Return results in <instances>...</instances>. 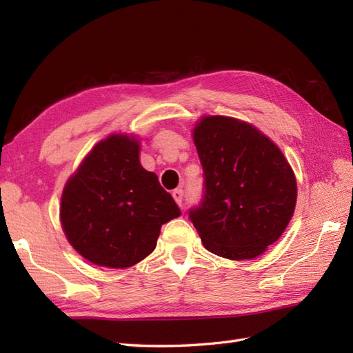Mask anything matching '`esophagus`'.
<instances>
[{"mask_svg": "<svg viewBox=\"0 0 353 353\" xmlns=\"http://www.w3.org/2000/svg\"><path fill=\"white\" fill-rule=\"evenodd\" d=\"M172 199L176 200V203L179 206H182V201H183V190L182 188H177L172 191Z\"/></svg>", "mask_w": 353, "mask_h": 353, "instance_id": "obj_1", "label": "esophagus"}]
</instances>
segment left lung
I'll use <instances>...</instances> for the list:
<instances>
[{
    "label": "left lung",
    "instance_id": "obj_1",
    "mask_svg": "<svg viewBox=\"0 0 353 353\" xmlns=\"http://www.w3.org/2000/svg\"><path fill=\"white\" fill-rule=\"evenodd\" d=\"M192 139L205 192L190 219L205 249L232 261L259 256L294 214V171L272 139L241 119L201 117Z\"/></svg>",
    "mask_w": 353,
    "mask_h": 353
}]
</instances>
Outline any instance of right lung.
Listing matches in <instances>:
<instances>
[{"label": "right lung", "mask_w": 353, "mask_h": 353, "mask_svg": "<svg viewBox=\"0 0 353 353\" xmlns=\"http://www.w3.org/2000/svg\"><path fill=\"white\" fill-rule=\"evenodd\" d=\"M139 139L112 133L68 179L61 201L65 236L95 265L127 268L156 249L162 224L181 215L157 176L142 168Z\"/></svg>", "instance_id": "obj_1"}]
</instances>
